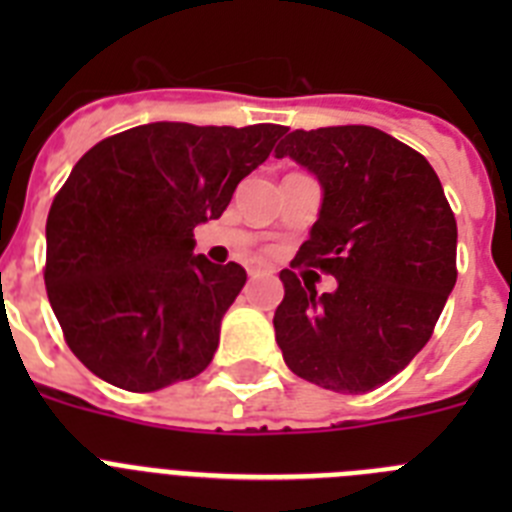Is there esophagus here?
<instances>
[{
  "instance_id": "esophagus-1",
  "label": "esophagus",
  "mask_w": 512,
  "mask_h": 512,
  "mask_svg": "<svg viewBox=\"0 0 512 512\" xmlns=\"http://www.w3.org/2000/svg\"><path fill=\"white\" fill-rule=\"evenodd\" d=\"M246 271H248V277H264V274H269V269H266L261 261H251V264L246 266Z\"/></svg>"
}]
</instances>
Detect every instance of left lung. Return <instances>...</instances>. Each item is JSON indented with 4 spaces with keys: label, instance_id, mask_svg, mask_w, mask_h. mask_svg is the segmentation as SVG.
I'll list each match as a JSON object with an SVG mask.
<instances>
[{
    "label": "left lung",
    "instance_id": "8db88e82",
    "mask_svg": "<svg viewBox=\"0 0 512 512\" xmlns=\"http://www.w3.org/2000/svg\"><path fill=\"white\" fill-rule=\"evenodd\" d=\"M295 158L323 205L292 266H318L336 292L318 295L282 269L277 343L297 377L361 395L402 372L428 343L456 284V220L433 166L369 125L292 130Z\"/></svg>",
    "mask_w": 512,
    "mask_h": 512
}]
</instances>
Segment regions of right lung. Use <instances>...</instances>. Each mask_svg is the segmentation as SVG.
Masks as SVG:
<instances>
[{
  "label": "right lung",
  "instance_id": "right-lung-1",
  "mask_svg": "<svg viewBox=\"0 0 512 512\" xmlns=\"http://www.w3.org/2000/svg\"><path fill=\"white\" fill-rule=\"evenodd\" d=\"M284 130L148 122L79 158L45 223V289L89 372L128 392L205 372L246 269L194 256V228L223 215Z\"/></svg>",
  "mask_w": 512,
  "mask_h": 512
}]
</instances>
